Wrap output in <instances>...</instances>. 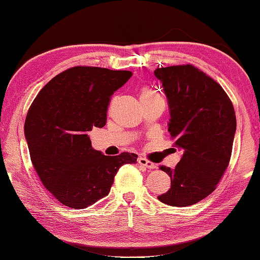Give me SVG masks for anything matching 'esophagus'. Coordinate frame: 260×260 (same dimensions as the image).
Wrapping results in <instances>:
<instances>
[{
    "instance_id": "obj_1",
    "label": "esophagus",
    "mask_w": 260,
    "mask_h": 260,
    "mask_svg": "<svg viewBox=\"0 0 260 260\" xmlns=\"http://www.w3.org/2000/svg\"><path fill=\"white\" fill-rule=\"evenodd\" d=\"M138 162H139L140 166L145 167V168H147V169H150V170H152V169H155V168H156L155 164L152 163V162H150V160H148L147 158L140 157V158L138 159Z\"/></svg>"
}]
</instances>
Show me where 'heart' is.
I'll return each mask as SVG.
<instances>
[{"label":"heart","instance_id":"heart-1","mask_svg":"<svg viewBox=\"0 0 260 260\" xmlns=\"http://www.w3.org/2000/svg\"><path fill=\"white\" fill-rule=\"evenodd\" d=\"M157 96H159V93L150 88H143L140 92V100H148V98H154Z\"/></svg>","mask_w":260,"mask_h":260}]
</instances>
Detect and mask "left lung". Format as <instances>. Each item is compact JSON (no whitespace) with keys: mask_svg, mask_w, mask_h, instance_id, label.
Returning <instances> with one entry per match:
<instances>
[{"mask_svg":"<svg viewBox=\"0 0 260 260\" xmlns=\"http://www.w3.org/2000/svg\"><path fill=\"white\" fill-rule=\"evenodd\" d=\"M170 108L168 131L184 154L175 169H159L171 186L160 203L187 207L216 188L232 157L236 115L222 86L192 64L157 68Z\"/></svg>","mask_w":260,"mask_h":260,"instance_id":"obj_1","label":"left lung"}]
</instances>
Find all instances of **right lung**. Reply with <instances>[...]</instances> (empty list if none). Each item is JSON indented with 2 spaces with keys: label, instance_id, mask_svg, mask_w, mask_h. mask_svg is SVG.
I'll use <instances>...</instances> for the list:
<instances>
[{
  "label": "right lung",
  "instance_id": "right-lung-1",
  "mask_svg": "<svg viewBox=\"0 0 260 260\" xmlns=\"http://www.w3.org/2000/svg\"><path fill=\"white\" fill-rule=\"evenodd\" d=\"M129 71L76 66L53 77L28 109L24 125L30 157L41 183L61 204L83 209L109 194L123 164L138 155L106 156L88 132L106 123L110 98L132 77Z\"/></svg>",
  "mask_w": 260,
  "mask_h": 260
}]
</instances>
